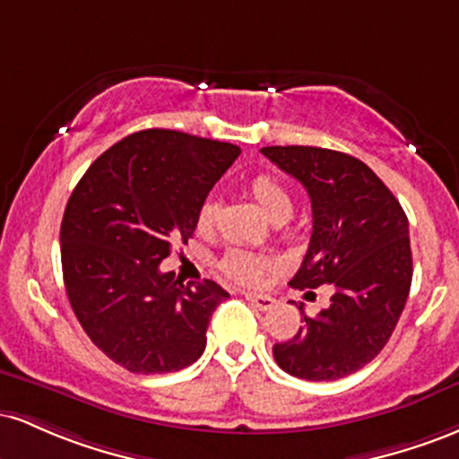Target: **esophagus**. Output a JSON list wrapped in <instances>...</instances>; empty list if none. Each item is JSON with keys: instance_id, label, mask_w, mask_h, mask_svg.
<instances>
[{"instance_id": "1", "label": "esophagus", "mask_w": 459, "mask_h": 459, "mask_svg": "<svg viewBox=\"0 0 459 459\" xmlns=\"http://www.w3.org/2000/svg\"><path fill=\"white\" fill-rule=\"evenodd\" d=\"M246 299L252 304V307L259 308V310H272L273 304H276V299L273 298L259 296V293H246Z\"/></svg>"}]
</instances>
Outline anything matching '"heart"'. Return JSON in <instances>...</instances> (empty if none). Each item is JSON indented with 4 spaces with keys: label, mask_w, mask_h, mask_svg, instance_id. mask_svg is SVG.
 I'll return each mask as SVG.
<instances>
[{
    "label": "heart",
    "mask_w": 459,
    "mask_h": 459,
    "mask_svg": "<svg viewBox=\"0 0 459 459\" xmlns=\"http://www.w3.org/2000/svg\"><path fill=\"white\" fill-rule=\"evenodd\" d=\"M247 189H250L252 198L259 203V207L270 215L273 222H284L293 213L291 192H289L281 178L261 172V175L252 178ZM215 220H218V203L215 200H204L196 215L198 233H212L215 229ZM270 267L272 259L244 250L226 252L224 259L220 261V270H222L224 276L239 284H256L261 281L263 272L270 270Z\"/></svg>",
    "instance_id": "obj_1"
}]
</instances>
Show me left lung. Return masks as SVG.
<instances>
[{
  "mask_svg": "<svg viewBox=\"0 0 459 459\" xmlns=\"http://www.w3.org/2000/svg\"><path fill=\"white\" fill-rule=\"evenodd\" d=\"M267 160L307 187L313 235L291 287L332 284L330 307L273 345L289 376L330 382L368 365L391 339L412 284V250L402 204L380 177L347 152L265 146Z\"/></svg>",
  "mask_w": 459,
  "mask_h": 459,
  "instance_id": "left-lung-1",
  "label": "left lung"
}]
</instances>
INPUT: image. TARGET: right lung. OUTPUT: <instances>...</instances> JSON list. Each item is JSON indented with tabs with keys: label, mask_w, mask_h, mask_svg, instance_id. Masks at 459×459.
Wrapping results in <instances>:
<instances>
[{
	"label": "right lung",
	"mask_w": 459,
	"mask_h": 459,
	"mask_svg": "<svg viewBox=\"0 0 459 459\" xmlns=\"http://www.w3.org/2000/svg\"><path fill=\"white\" fill-rule=\"evenodd\" d=\"M239 146L172 129L116 142L79 178L60 226L73 313L105 356L131 373L181 371L203 356L220 284L160 272L196 230L200 204Z\"/></svg>",
	"instance_id": "1"
}]
</instances>
